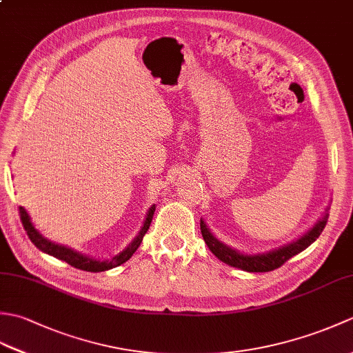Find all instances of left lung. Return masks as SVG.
Segmentation results:
<instances>
[{
    "label": "left lung",
    "instance_id": "1",
    "mask_svg": "<svg viewBox=\"0 0 353 353\" xmlns=\"http://www.w3.org/2000/svg\"><path fill=\"white\" fill-rule=\"evenodd\" d=\"M326 223H327V209L325 211V215L321 216V219L314 224V226L306 232L305 235L297 238L296 241H292L287 245H282L279 249L270 250L267 253H258V254H244V253H239L238 250L230 249L229 245L223 244L212 235V232L209 230V228L206 226V223L203 220H200V229H201V235H203L205 243L209 247V250H211L220 261H223L224 264L241 268L244 272L264 273V272H273V270L279 268L282 264H285L290 258L303 252L306 247L311 245L320 236V234L323 232L326 226Z\"/></svg>",
    "mask_w": 353,
    "mask_h": 353
}]
</instances>
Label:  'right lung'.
<instances>
[{
	"instance_id": "obj_1",
	"label": "right lung",
	"mask_w": 353,
	"mask_h": 353,
	"mask_svg": "<svg viewBox=\"0 0 353 353\" xmlns=\"http://www.w3.org/2000/svg\"><path fill=\"white\" fill-rule=\"evenodd\" d=\"M154 209H156L154 205L148 209L147 216H145V220H144V224H142V228L139 230V234L129 244V247H125V249L121 253H118L117 256H114L112 259H106V261L89 258V256H86V254H83V253H79L76 250L70 249V247L61 245V244H56V243L50 241V239L43 238L39 234V230L34 229L32 220H30V215L27 214V211L22 206H19V214H21L22 226H24L27 235L30 238V241H32L41 252L48 253V254H51V256H54L57 259L68 262L71 267H76L79 270H85V272L99 273V272H106V270H110V268H115L118 265H121V264H124L125 261H129L132 258V254L137 252L139 244L142 243V238H144L145 232L150 228V223H152Z\"/></svg>"
}]
</instances>
